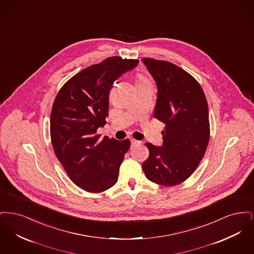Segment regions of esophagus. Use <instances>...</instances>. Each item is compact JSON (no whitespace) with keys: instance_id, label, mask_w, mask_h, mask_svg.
<instances>
[{"instance_id":"obj_1","label":"esophagus","mask_w":254,"mask_h":254,"mask_svg":"<svg viewBox=\"0 0 254 254\" xmlns=\"http://www.w3.org/2000/svg\"><path fill=\"white\" fill-rule=\"evenodd\" d=\"M130 142H131V145H132V146L141 145V142H140V141H137V140H135V139H131Z\"/></svg>"}]
</instances>
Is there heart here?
Listing matches in <instances>:
<instances>
[{
    "label": "heart",
    "instance_id": "b5f03b06",
    "mask_svg": "<svg viewBox=\"0 0 254 254\" xmlns=\"http://www.w3.org/2000/svg\"><path fill=\"white\" fill-rule=\"evenodd\" d=\"M142 82H145V79H144L143 77H139V79H138V82H137V83H142Z\"/></svg>",
    "mask_w": 254,
    "mask_h": 254
}]
</instances>
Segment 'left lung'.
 Instances as JSON below:
<instances>
[{"label":"left lung","instance_id":"obj_1","mask_svg":"<svg viewBox=\"0 0 254 254\" xmlns=\"http://www.w3.org/2000/svg\"><path fill=\"white\" fill-rule=\"evenodd\" d=\"M142 62L157 85L154 118L166 125L163 145L146 143L149 156L142 165L145 177L172 187L187 180L198 167L209 140L205 93L193 77L166 61Z\"/></svg>","mask_w":254,"mask_h":254}]
</instances>
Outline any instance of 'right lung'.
<instances>
[{"mask_svg": "<svg viewBox=\"0 0 254 254\" xmlns=\"http://www.w3.org/2000/svg\"><path fill=\"white\" fill-rule=\"evenodd\" d=\"M139 61L109 57L80 71L62 87L50 115L54 152L71 181L88 192L113 187L128 139L118 141L97 129L109 116V93L117 78L137 66Z\"/></svg>", "mask_w": 254, "mask_h": 254, "instance_id": "add662e5", "label": "right lung"}]
</instances>
